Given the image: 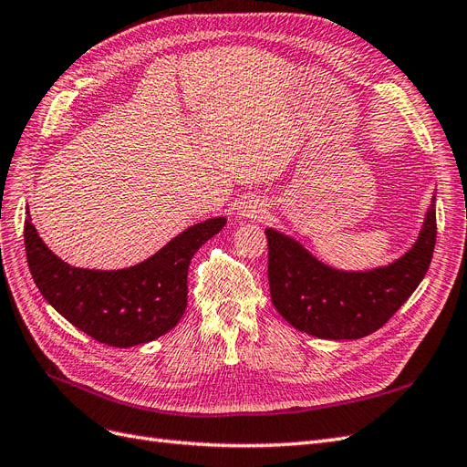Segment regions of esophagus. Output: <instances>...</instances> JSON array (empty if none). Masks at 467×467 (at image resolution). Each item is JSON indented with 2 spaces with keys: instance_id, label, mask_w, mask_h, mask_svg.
<instances>
[{
  "instance_id": "obj_1",
  "label": "esophagus",
  "mask_w": 467,
  "mask_h": 467,
  "mask_svg": "<svg viewBox=\"0 0 467 467\" xmlns=\"http://www.w3.org/2000/svg\"><path fill=\"white\" fill-rule=\"evenodd\" d=\"M239 216L249 218V220H261L265 216V204L257 199H251L242 202L239 206Z\"/></svg>"
}]
</instances>
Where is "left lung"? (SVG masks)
Listing matches in <instances>:
<instances>
[{
    "label": "left lung",
    "instance_id": "left-lung-1",
    "mask_svg": "<svg viewBox=\"0 0 467 467\" xmlns=\"http://www.w3.org/2000/svg\"><path fill=\"white\" fill-rule=\"evenodd\" d=\"M268 239V285L276 312L292 327L319 338H362L379 329L425 278L434 242V194L422 228L405 255L368 271H343L312 255L275 228Z\"/></svg>",
    "mask_w": 467,
    "mask_h": 467
}]
</instances>
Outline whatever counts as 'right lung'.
Segmentation results:
<instances>
[{"label":"right lung","mask_w":467,"mask_h":467,"mask_svg":"<svg viewBox=\"0 0 467 467\" xmlns=\"http://www.w3.org/2000/svg\"><path fill=\"white\" fill-rule=\"evenodd\" d=\"M225 222L218 216L194 223L134 266L95 271L54 255L26 210V263L45 300L74 327L103 345L129 348L153 341L179 323L187 309L191 259Z\"/></svg>","instance_id":"obj_1"}]
</instances>
